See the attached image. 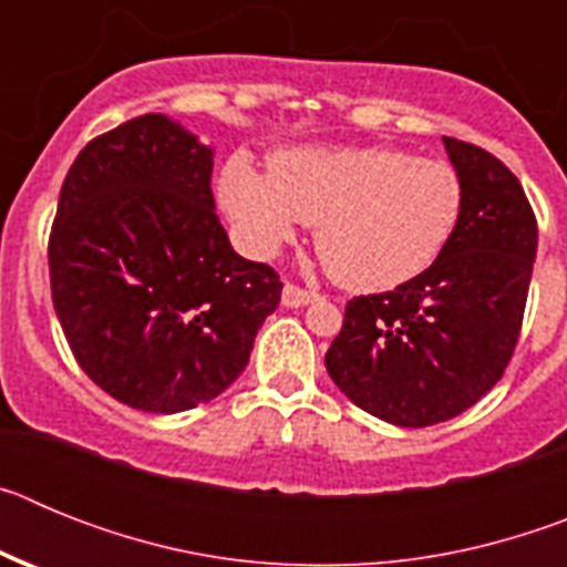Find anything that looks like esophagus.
<instances>
[{
    "mask_svg": "<svg viewBox=\"0 0 567 567\" xmlns=\"http://www.w3.org/2000/svg\"><path fill=\"white\" fill-rule=\"evenodd\" d=\"M280 300H284V307L289 309H298V307H307L312 300H318V292H309V289H300L295 284H287L284 292H280Z\"/></svg>",
    "mask_w": 567,
    "mask_h": 567,
    "instance_id": "esophagus-1",
    "label": "esophagus"
}]
</instances>
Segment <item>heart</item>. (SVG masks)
I'll list each match as a JSON object with an SVG mask.
<instances>
[{"label":"heart","instance_id":"obj_1","mask_svg":"<svg viewBox=\"0 0 567 567\" xmlns=\"http://www.w3.org/2000/svg\"><path fill=\"white\" fill-rule=\"evenodd\" d=\"M224 213L260 258L315 224V247L334 278L383 292L417 278L452 240L463 184L452 164L392 147L284 150L258 173L233 158L218 178Z\"/></svg>","mask_w":567,"mask_h":567}]
</instances>
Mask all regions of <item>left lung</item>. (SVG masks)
I'll return each mask as SVG.
<instances>
[{
	"label": "left lung",
	"mask_w": 567,
	"mask_h": 567,
	"mask_svg": "<svg viewBox=\"0 0 567 567\" xmlns=\"http://www.w3.org/2000/svg\"><path fill=\"white\" fill-rule=\"evenodd\" d=\"M463 213L432 267L346 303L327 372L363 412L403 429L443 423L503 378L537 258V218L499 158L443 138Z\"/></svg>",
	"instance_id": "8db88e82"
}]
</instances>
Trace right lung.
<instances>
[{"label": "right lung", "instance_id": "right-lung-1", "mask_svg": "<svg viewBox=\"0 0 567 567\" xmlns=\"http://www.w3.org/2000/svg\"><path fill=\"white\" fill-rule=\"evenodd\" d=\"M213 155L169 115H138L93 138L59 195V323L87 378L142 412L218 398L280 303L275 269L240 258L215 215Z\"/></svg>", "mask_w": 567, "mask_h": 567}]
</instances>
